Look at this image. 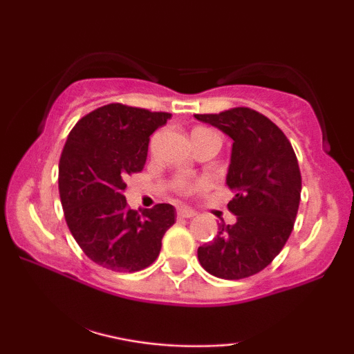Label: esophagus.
<instances>
[{"label":"esophagus","instance_id":"34e87169","mask_svg":"<svg viewBox=\"0 0 354 354\" xmlns=\"http://www.w3.org/2000/svg\"><path fill=\"white\" fill-rule=\"evenodd\" d=\"M177 216L178 217H193V216H196V212L187 206H180L177 209Z\"/></svg>","mask_w":354,"mask_h":354}]
</instances>
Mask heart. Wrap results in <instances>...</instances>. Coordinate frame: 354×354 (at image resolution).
I'll return each mask as SVG.
<instances>
[{
    "label": "heart",
    "mask_w": 354,
    "mask_h": 354,
    "mask_svg": "<svg viewBox=\"0 0 354 354\" xmlns=\"http://www.w3.org/2000/svg\"><path fill=\"white\" fill-rule=\"evenodd\" d=\"M178 190L188 192V190H190V185H188V183H180V185H178Z\"/></svg>",
    "instance_id": "b5f03b06"
}]
</instances>
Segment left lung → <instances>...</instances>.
<instances>
[{
  "label": "left lung",
  "instance_id": "obj_1",
  "mask_svg": "<svg viewBox=\"0 0 354 354\" xmlns=\"http://www.w3.org/2000/svg\"><path fill=\"white\" fill-rule=\"evenodd\" d=\"M195 118L234 142L225 183L235 193L227 206L236 216L232 225L222 221L216 239L198 248V259L214 277H250L272 263L293 230L301 195L297 156L282 130L254 109Z\"/></svg>",
  "mask_w": 354,
  "mask_h": 354
}]
</instances>
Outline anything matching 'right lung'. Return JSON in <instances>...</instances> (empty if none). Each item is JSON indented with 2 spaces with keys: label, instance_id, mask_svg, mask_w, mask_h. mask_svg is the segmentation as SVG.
<instances>
[{
  "label": "right lung",
  "instance_id": "right-lung-1",
  "mask_svg": "<svg viewBox=\"0 0 354 354\" xmlns=\"http://www.w3.org/2000/svg\"><path fill=\"white\" fill-rule=\"evenodd\" d=\"M171 119L119 103L82 118L59 159V196L72 236L98 266L137 272L153 264L166 230L176 222L167 203L153 209L127 207L125 178L147 162L149 135Z\"/></svg>",
  "mask_w": 354,
  "mask_h": 354
}]
</instances>
